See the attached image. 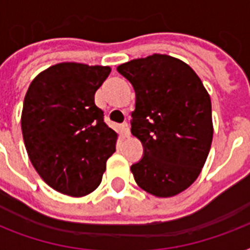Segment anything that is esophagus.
Wrapping results in <instances>:
<instances>
[{"label":"esophagus","mask_w":250,"mask_h":250,"mask_svg":"<svg viewBox=\"0 0 250 250\" xmlns=\"http://www.w3.org/2000/svg\"><path fill=\"white\" fill-rule=\"evenodd\" d=\"M122 132H123V135H125V137H129V135H131V131H129L128 123H123V125H122Z\"/></svg>","instance_id":"obj_1"}]
</instances>
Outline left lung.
I'll use <instances>...</instances> for the list:
<instances>
[{
    "instance_id": "1",
    "label": "left lung",
    "mask_w": 250,
    "mask_h": 250,
    "mask_svg": "<svg viewBox=\"0 0 250 250\" xmlns=\"http://www.w3.org/2000/svg\"><path fill=\"white\" fill-rule=\"evenodd\" d=\"M136 93L131 132L144 156L131 166L135 182L156 197H172L194 183L213 141L210 96L183 61L153 54L118 66Z\"/></svg>"
}]
</instances>
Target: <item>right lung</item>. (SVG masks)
I'll return each mask as SVG.
<instances>
[{"label":"right lung","instance_id":"obj_1","mask_svg":"<svg viewBox=\"0 0 250 250\" xmlns=\"http://www.w3.org/2000/svg\"><path fill=\"white\" fill-rule=\"evenodd\" d=\"M110 71L109 66L62 62L40 72L25 93L21 123L29 161L60 193L93 192L115 152L118 133L94 104Z\"/></svg>","mask_w":250,"mask_h":250}]
</instances>
